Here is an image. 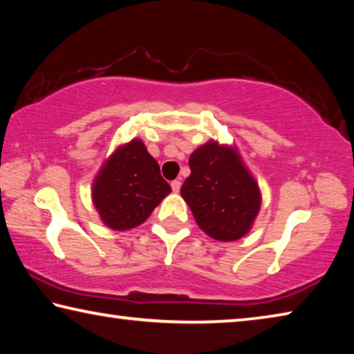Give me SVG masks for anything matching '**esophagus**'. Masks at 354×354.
Segmentation results:
<instances>
[{
    "label": "esophagus",
    "mask_w": 354,
    "mask_h": 354,
    "mask_svg": "<svg viewBox=\"0 0 354 354\" xmlns=\"http://www.w3.org/2000/svg\"><path fill=\"white\" fill-rule=\"evenodd\" d=\"M179 189H181V181H178V179H175V181H171V190L175 192V194H178Z\"/></svg>",
    "instance_id": "esophagus-1"
}]
</instances>
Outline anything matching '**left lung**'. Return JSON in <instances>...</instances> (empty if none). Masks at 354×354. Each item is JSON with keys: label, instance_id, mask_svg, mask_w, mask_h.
I'll return each instance as SVG.
<instances>
[{"label": "left lung", "instance_id": "obj_1", "mask_svg": "<svg viewBox=\"0 0 354 354\" xmlns=\"http://www.w3.org/2000/svg\"><path fill=\"white\" fill-rule=\"evenodd\" d=\"M189 167L181 195L201 230L221 242L247 234L259 212L261 192L237 149L211 140L190 154Z\"/></svg>", "mask_w": 354, "mask_h": 354}]
</instances>
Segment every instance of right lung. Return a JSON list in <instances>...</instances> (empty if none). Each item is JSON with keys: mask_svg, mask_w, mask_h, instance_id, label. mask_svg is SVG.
Listing matches in <instances>:
<instances>
[{"mask_svg": "<svg viewBox=\"0 0 354 354\" xmlns=\"http://www.w3.org/2000/svg\"><path fill=\"white\" fill-rule=\"evenodd\" d=\"M170 192L159 164L143 142L134 139L117 148L101 167L92 200L106 226L124 231L142 225Z\"/></svg>", "mask_w": 354, "mask_h": 354, "instance_id": "add662e5", "label": "right lung"}]
</instances>
